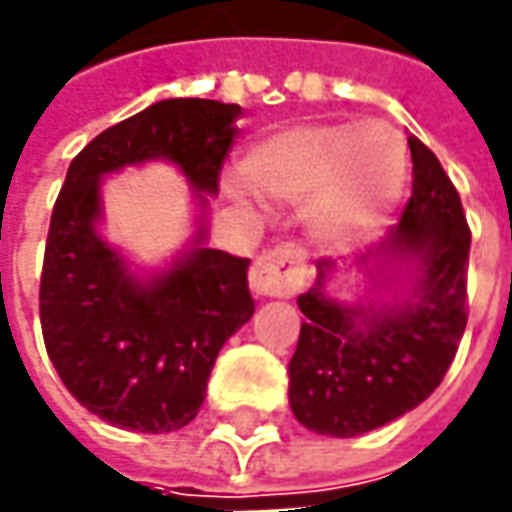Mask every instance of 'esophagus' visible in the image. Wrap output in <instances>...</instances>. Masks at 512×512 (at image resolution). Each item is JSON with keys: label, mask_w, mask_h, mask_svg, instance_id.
Instances as JSON below:
<instances>
[{"label": "esophagus", "mask_w": 512, "mask_h": 512, "mask_svg": "<svg viewBox=\"0 0 512 512\" xmlns=\"http://www.w3.org/2000/svg\"><path fill=\"white\" fill-rule=\"evenodd\" d=\"M303 277H306V252L300 243L289 240L257 257L249 272V283L263 297H289L300 289Z\"/></svg>", "instance_id": "obj_1"}]
</instances>
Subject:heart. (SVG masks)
<instances>
[{
	"label": "heart",
	"instance_id": "heart-1",
	"mask_svg": "<svg viewBox=\"0 0 512 512\" xmlns=\"http://www.w3.org/2000/svg\"><path fill=\"white\" fill-rule=\"evenodd\" d=\"M243 178L266 201H311L314 235L345 249L399 195L405 144L385 121H309L260 141L243 161Z\"/></svg>",
	"mask_w": 512,
	"mask_h": 512
}]
</instances>
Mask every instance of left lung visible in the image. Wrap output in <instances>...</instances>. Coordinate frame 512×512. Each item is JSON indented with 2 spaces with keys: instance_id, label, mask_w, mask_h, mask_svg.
Returning <instances> with one entry per match:
<instances>
[{
  "instance_id": "8db88e82",
  "label": "left lung",
  "mask_w": 512,
  "mask_h": 512,
  "mask_svg": "<svg viewBox=\"0 0 512 512\" xmlns=\"http://www.w3.org/2000/svg\"><path fill=\"white\" fill-rule=\"evenodd\" d=\"M408 144L414 192L385 252L419 257L414 297L385 314L337 306L323 297L328 257L317 260V286L297 297L306 323L289 362V402L297 422L320 436H360L425 402L465 334L470 226L462 198L416 135Z\"/></svg>"
}]
</instances>
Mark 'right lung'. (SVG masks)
<instances>
[{
	"label": "right lung",
	"mask_w": 512,
	"mask_h": 512,
	"mask_svg": "<svg viewBox=\"0 0 512 512\" xmlns=\"http://www.w3.org/2000/svg\"><path fill=\"white\" fill-rule=\"evenodd\" d=\"M238 104L167 98L96 135L73 158L47 229L39 317L64 388L115 428L169 433L198 416L223 343L252 314L249 257L201 243L141 286L96 235L98 178L167 158L215 195Z\"/></svg>",
	"instance_id": "right-lung-1"
}]
</instances>
